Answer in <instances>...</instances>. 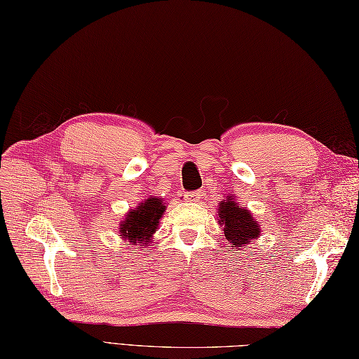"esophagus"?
<instances>
[{
  "label": "esophagus",
  "instance_id": "obj_1",
  "mask_svg": "<svg viewBox=\"0 0 359 359\" xmlns=\"http://www.w3.org/2000/svg\"><path fill=\"white\" fill-rule=\"evenodd\" d=\"M200 196H202V193H200V191H193V193H185V194H183V200H185V202H198Z\"/></svg>",
  "mask_w": 359,
  "mask_h": 359
}]
</instances>
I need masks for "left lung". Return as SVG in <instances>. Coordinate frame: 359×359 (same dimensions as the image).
I'll use <instances>...</instances> for the list:
<instances>
[{
    "label": "left lung",
    "instance_id": "obj_1",
    "mask_svg": "<svg viewBox=\"0 0 359 359\" xmlns=\"http://www.w3.org/2000/svg\"><path fill=\"white\" fill-rule=\"evenodd\" d=\"M219 223L223 226V234L232 249L240 251L249 241L257 240L262 234L260 224L254 219L252 212L245 206H240L236 197L226 194L217 208Z\"/></svg>",
    "mask_w": 359,
    "mask_h": 359
}]
</instances>
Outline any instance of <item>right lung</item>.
Here are the masks:
<instances>
[{
	"label": "right lung",
	"mask_w": 359,
	"mask_h": 359,
	"mask_svg": "<svg viewBox=\"0 0 359 359\" xmlns=\"http://www.w3.org/2000/svg\"><path fill=\"white\" fill-rule=\"evenodd\" d=\"M166 210V203L162 197L149 196L133 208L125 219L119 223V236L127 240L133 246L145 248L153 243L154 232L159 229V223Z\"/></svg>",
	"instance_id": "right-lung-1"
}]
</instances>
